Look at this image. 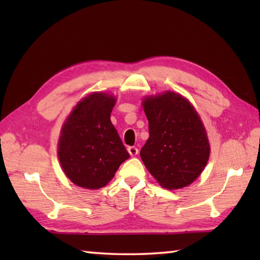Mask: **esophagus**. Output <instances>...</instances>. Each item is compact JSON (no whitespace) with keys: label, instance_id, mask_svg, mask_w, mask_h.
Masks as SVG:
<instances>
[{"label":"esophagus","instance_id":"obj_1","mask_svg":"<svg viewBox=\"0 0 260 260\" xmlns=\"http://www.w3.org/2000/svg\"><path fill=\"white\" fill-rule=\"evenodd\" d=\"M127 151H128L131 156H136L137 153H139V150H137V147H135V146L128 147V148H127Z\"/></svg>","mask_w":260,"mask_h":260}]
</instances>
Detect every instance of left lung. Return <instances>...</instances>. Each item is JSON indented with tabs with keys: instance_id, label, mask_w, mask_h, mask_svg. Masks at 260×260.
I'll return each instance as SVG.
<instances>
[{
	"instance_id": "1",
	"label": "left lung",
	"mask_w": 260,
	"mask_h": 260,
	"mask_svg": "<svg viewBox=\"0 0 260 260\" xmlns=\"http://www.w3.org/2000/svg\"><path fill=\"white\" fill-rule=\"evenodd\" d=\"M142 107L150 137L140 154L148 172L168 190L192 184L210 156L207 129L197 109L189 99L172 90L145 96Z\"/></svg>"
}]
</instances>
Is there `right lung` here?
<instances>
[{
  "instance_id": "1",
  "label": "right lung",
  "mask_w": 260,
  "mask_h": 260,
  "mask_svg": "<svg viewBox=\"0 0 260 260\" xmlns=\"http://www.w3.org/2000/svg\"><path fill=\"white\" fill-rule=\"evenodd\" d=\"M116 102L110 92H90L75 105L63 121L58 158L64 175L77 186L98 190L107 185L129 157L110 121Z\"/></svg>"
}]
</instances>
